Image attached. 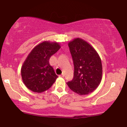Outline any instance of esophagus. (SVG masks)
I'll return each instance as SVG.
<instances>
[{
  "label": "esophagus",
  "mask_w": 127,
  "mask_h": 127,
  "mask_svg": "<svg viewBox=\"0 0 127 127\" xmlns=\"http://www.w3.org/2000/svg\"><path fill=\"white\" fill-rule=\"evenodd\" d=\"M60 77H64V73H62V74H61V75H60Z\"/></svg>",
  "instance_id": "34e87169"
}]
</instances>
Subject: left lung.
<instances>
[{
  "mask_svg": "<svg viewBox=\"0 0 127 127\" xmlns=\"http://www.w3.org/2000/svg\"><path fill=\"white\" fill-rule=\"evenodd\" d=\"M74 65V78L66 83L80 96L94 92L102 81V64L99 54L89 43L75 38L68 43Z\"/></svg>",
  "mask_w": 127,
  "mask_h": 127,
  "instance_id": "obj_1",
  "label": "left lung"
}]
</instances>
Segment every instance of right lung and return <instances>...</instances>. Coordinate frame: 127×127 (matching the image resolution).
<instances>
[{
    "label": "right lung",
    "mask_w": 127,
    "mask_h": 127,
    "mask_svg": "<svg viewBox=\"0 0 127 127\" xmlns=\"http://www.w3.org/2000/svg\"><path fill=\"white\" fill-rule=\"evenodd\" d=\"M60 48L59 43L44 41L31 50L21 69L22 81L29 90L34 93H42L56 81L58 76L49 61Z\"/></svg>",
    "instance_id": "add662e5"
}]
</instances>
